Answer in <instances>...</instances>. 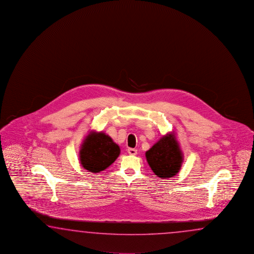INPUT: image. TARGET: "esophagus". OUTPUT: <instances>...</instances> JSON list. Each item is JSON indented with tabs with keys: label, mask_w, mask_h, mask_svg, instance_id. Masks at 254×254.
I'll use <instances>...</instances> for the list:
<instances>
[{
	"label": "esophagus",
	"mask_w": 254,
	"mask_h": 254,
	"mask_svg": "<svg viewBox=\"0 0 254 254\" xmlns=\"http://www.w3.org/2000/svg\"><path fill=\"white\" fill-rule=\"evenodd\" d=\"M128 153L129 155H136L137 154V150L133 149V148H129L128 149Z\"/></svg>",
	"instance_id": "1"
}]
</instances>
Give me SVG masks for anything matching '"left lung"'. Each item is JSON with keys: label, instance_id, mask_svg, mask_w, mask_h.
<instances>
[{"label": "left lung", "instance_id": "1", "mask_svg": "<svg viewBox=\"0 0 254 254\" xmlns=\"http://www.w3.org/2000/svg\"><path fill=\"white\" fill-rule=\"evenodd\" d=\"M145 155L152 172L161 179L175 176L184 160L173 132L162 136L149 151H146Z\"/></svg>", "mask_w": 254, "mask_h": 254}]
</instances>
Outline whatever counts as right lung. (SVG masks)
I'll return each mask as SVG.
<instances>
[{"mask_svg":"<svg viewBox=\"0 0 254 254\" xmlns=\"http://www.w3.org/2000/svg\"><path fill=\"white\" fill-rule=\"evenodd\" d=\"M120 147L104 132H91L83 140L80 150L82 167L91 173H101L120 155Z\"/></svg>","mask_w":254,"mask_h":254,"instance_id":"add662e5","label":"right lung"}]
</instances>
